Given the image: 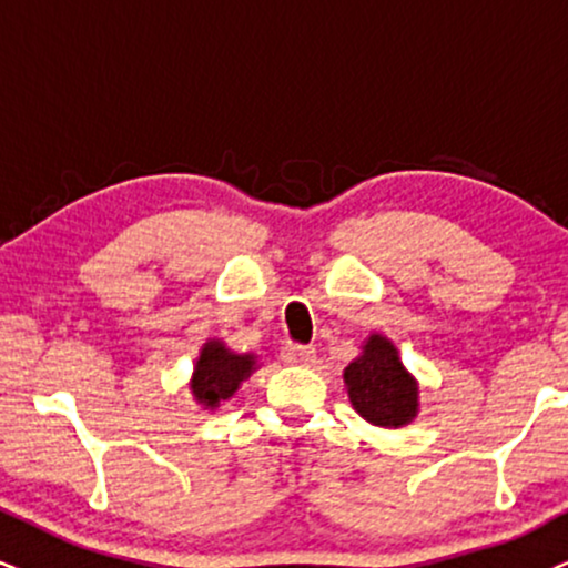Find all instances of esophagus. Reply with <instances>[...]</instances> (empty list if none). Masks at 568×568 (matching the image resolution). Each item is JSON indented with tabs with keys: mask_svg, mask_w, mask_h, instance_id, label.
<instances>
[{
	"mask_svg": "<svg viewBox=\"0 0 568 568\" xmlns=\"http://www.w3.org/2000/svg\"><path fill=\"white\" fill-rule=\"evenodd\" d=\"M314 358H317V351H314L312 346H296V343H288V346L283 348V362L285 364L308 367V364H314Z\"/></svg>",
	"mask_w": 568,
	"mask_h": 568,
	"instance_id": "obj_1",
	"label": "esophagus"
}]
</instances>
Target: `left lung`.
Masks as SVG:
<instances>
[{
  "instance_id": "8db88e82",
  "label": "left lung",
  "mask_w": 568,
  "mask_h": 568,
  "mask_svg": "<svg viewBox=\"0 0 568 568\" xmlns=\"http://www.w3.org/2000/svg\"><path fill=\"white\" fill-rule=\"evenodd\" d=\"M351 406L369 425L396 429L419 412V385L400 362L398 348L385 335H369L362 356L343 372Z\"/></svg>"
}]
</instances>
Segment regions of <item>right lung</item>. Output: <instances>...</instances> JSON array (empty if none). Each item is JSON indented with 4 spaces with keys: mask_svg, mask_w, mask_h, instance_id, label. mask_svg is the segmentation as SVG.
I'll list each match as a JSON object with an SVG mask.
<instances>
[{
    "mask_svg": "<svg viewBox=\"0 0 568 568\" xmlns=\"http://www.w3.org/2000/svg\"><path fill=\"white\" fill-rule=\"evenodd\" d=\"M256 369L254 354H235L222 341H206L193 364L191 393L196 404L217 408L222 400L233 398L243 379Z\"/></svg>",
    "mask_w": 568,
    "mask_h": 568,
    "instance_id": "right-lung-1",
    "label": "right lung"
}]
</instances>
